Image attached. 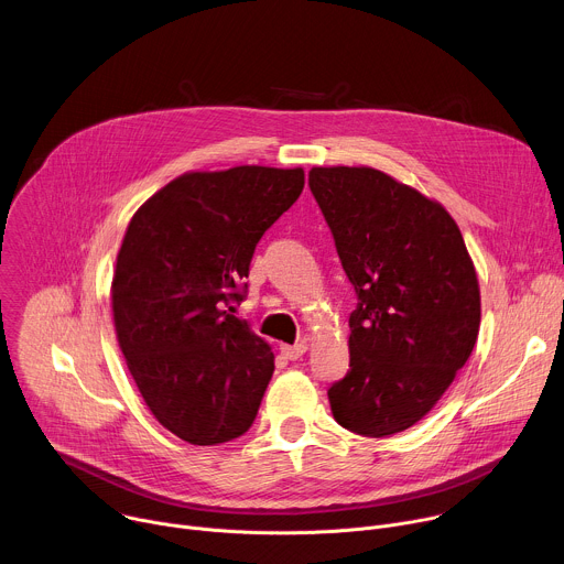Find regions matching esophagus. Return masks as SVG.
<instances>
[{
	"label": "esophagus",
	"instance_id": "34e87169",
	"mask_svg": "<svg viewBox=\"0 0 564 564\" xmlns=\"http://www.w3.org/2000/svg\"><path fill=\"white\" fill-rule=\"evenodd\" d=\"M281 355L285 357V359H290V361H296V359H301L303 355H305V350H307V344L305 341H301V344H294V346H288V344H281Z\"/></svg>",
	"mask_w": 564,
	"mask_h": 564
}]
</instances>
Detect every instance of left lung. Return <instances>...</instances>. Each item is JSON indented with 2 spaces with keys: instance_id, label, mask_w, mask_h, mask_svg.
Here are the masks:
<instances>
[{
  "instance_id": "1",
  "label": "left lung",
  "mask_w": 564,
  "mask_h": 564,
  "mask_svg": "<svg viewBox=\"0 0 564 564\" xmlns=\"http://www.w3.org/2000/svg\"><path fill=\"white\" fill-rule=\"evenodd\" d=\"M310 189L355 285L350 370L330 386L335 420L366 437L417 424L479 333V285L453 216L372 167H312Z\"/></svg>"
}]
</instances>
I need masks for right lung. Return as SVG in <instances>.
I'll return each instance as SVG.
<instances>
[{
	"label": "right lung",
	"instance_id": "obj_1",
	"mask_svg": "<svg viewBox=\"0 0 564 564\" xmlns=\"http://www.w3.org/2000/svg\"><path fill=\"white\" fill-rule=\"evenodd\" d=\"M303 185L301 167L187 172L124 231L111 283L118 344L153 417L189 444L229 442L259 413L274 355L223 303L243 301L257 243Z\"/></svg>",
	"mask_w": 564,
	"mask_h": 564
}]
</instances>
